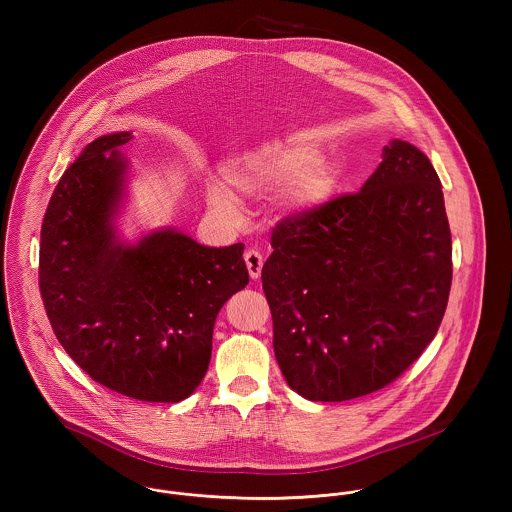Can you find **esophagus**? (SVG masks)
<instances>
[{
	"mask_svg": "<svg viewBox=\"0 0 512 512\" xmlns=\"http://www.w3.org/2000/svg\"><path fill=\"white\" fill-rule=\"evenodd\" d=\"M244 260H246V268H248V274L252 280H258L260 274H262V266H264V258L258 250H246L244 254Z\"/></svg>",
	"mask_w": 512,
	"mask_h": 512,
	"instance_id": "obj_1",
	"label": "esophagus"
}]
</instances>
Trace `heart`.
I'll return each mask as SVG.
<instances>
[{
    "instance_id": "heart-1",
    "label": "heart",
    "mask_w": 512,
    "mask_h": 512,
    "mask_svg": "<svg viewBox=\"0 0 512 512\" xmlns=\"http://www.w3.org/2000/svg\"><path fill=\"white\" fill-rule=\"evenodd\" d=\"M232 193L266 199L280 193L290 213H311L323 207L337 189V171L315 149L297 142H270L238 157L226 169ZM209 203L222 217H234L236 205L228 189L213 185Z\"/></svg>"
}]
</instances>
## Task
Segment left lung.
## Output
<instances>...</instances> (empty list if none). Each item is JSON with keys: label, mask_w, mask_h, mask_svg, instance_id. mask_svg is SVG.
Wrapping results in <instances>:
<instances>
[{"label": "left lung", "mask_w": 512, "mask_h": 512, "mask_svg": "<svg viewBox=\"0 0 512 512\" xmlns=\"http://www.w3.org/2000/svg\"><path fill=\"white\" fill-rule=\"evenodd\" d=\"M262 288L290 388L343 402L398 378L432 343L451 288V232L424 151L392 140L355 195L282 220Z\"/></svg>", "instance_id": "8db88e82"}]
</instances>
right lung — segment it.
<instances>
[{"label":"right lung","instance_id":"1","mask_svg":"<svg viewBox=\"0 0 512 512\" xmlns=\"http://www.w3.org/2000/svg\"><path fill=\"white\" fill-rule=\"evenodd\" d=\"M132 132L80 151L49 201L39 290L51 327L92 380L144 402H181L207 374L220 307L246 288L244 244L211 248L175 228L118 232Z\"/></svg>","mask_w":512,"mask_h":512}]
</instances>
